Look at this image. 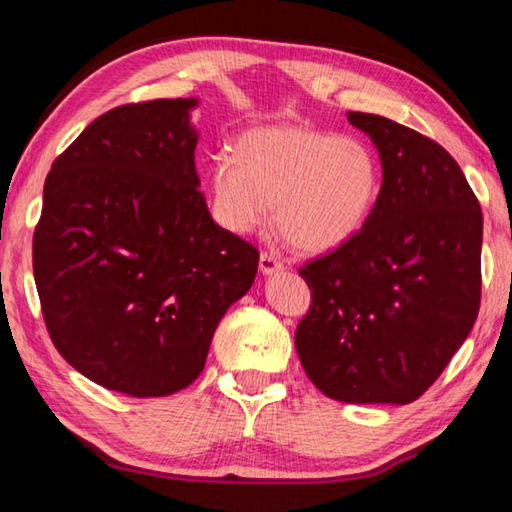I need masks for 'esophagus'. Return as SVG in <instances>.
<instances>
[{
	"label": "esophagus",
	"mask_w": 512,
	"mask_h": 512,
	"mask_svg": "<svg viewBox=\"0 0 512 512\" xmlns=\"http://www.w3.org/2000/svg\"><path fill=\"white\" fill-rule=\"evenodd\" d=\"M258 267H261L263 274H276L283 270V261L279 256H274L272 251H261V258H258Z\"/></svg>",
	"instance_id": "1"
}]
</instances>
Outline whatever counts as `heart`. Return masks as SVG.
Listing matches in <instances>:
<instances>
[{"instance_id":"1","label":"heart","mask_w":512,"mask_h":512,"mask_svg":"<svg viewBox=\"0 0 512 512\" xmlns=\"http://www.w3.org/2000/svg\"><path fill=\"white\" fill-rule=\"evenodd\" d=\"M211 191L229 231L258 229L276 204L283 240L321 254L362 231L378 204L382 168L362 139L301 125L258 128L233 143V157L213 161Z\"/></svg>"}]
</instances>
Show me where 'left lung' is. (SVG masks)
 <instances>
[{"instance_id":"obj_1","label":"left lung","mask_w":512,"mask_h":512,"mask_svg":"<svg viewBox=\"0 0 512 512\" xmlns=\"http://www.w3.org/2000/svg\"><path fill=\"white\" fill-rule=\"evenodd\" d=\"M346 116L380 152L382 191L355 238L299 267L310 308L294 346L328 398L409 405L477 321L481 206L434 139L378 114Z\"/></svg>"}]
</instances>
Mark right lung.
Returning a JSON list of instances; mask_svg holds the SVG:
<instances>
[{
	"mask_svg": "<svg viewBox=\"0 0 512 512\" xmlns=\"http://www.w3.org/2000/svg\"><path fill=\"white\" fill-rule=\"evenodd\" d=\"M195 98L119 105L56 157L33 276L58 353L101 387L170 396L202 373L258 249L215 224L195 170Z\"/></svg>",
	"mask_w": 512,
	"mask_h": 512,
	"instance_id": "add662e5",
	"label": "right lung"
}]
</instances>
